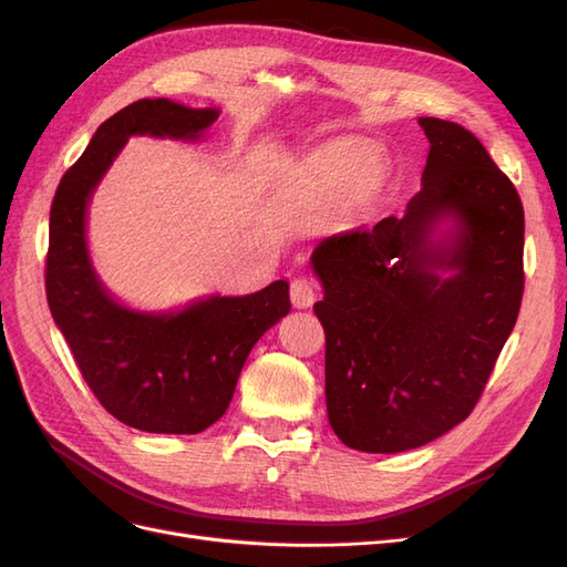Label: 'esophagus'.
Returning a JSON list of instances; mask_svg holds the SVG:
<instances>
[{
	"mask_svg": "<svg viewBox=\"0 0 567 567\" xmlns=\"http://www.w3.org/2000/svg\"><path fill=\"white\" fill-rule=\"evenodd\" d=\"M317 293H315V284L310 279H293L290 281V302H293L298 310H307L312 307Z\"/></svg>",
	"mask_w": 567,
	"mask_h": 567,
	"instance_id": "1",
	"label": "esophagus"
}]
</instances>
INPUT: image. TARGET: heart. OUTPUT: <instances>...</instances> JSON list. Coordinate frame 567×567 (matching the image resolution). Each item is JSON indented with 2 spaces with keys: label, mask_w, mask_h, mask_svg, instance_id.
Wrapping results in <instances>:
<instances>
[{
  "label": "heart",
  "mask_w": 567,
  "mask_h": 567,
  "mask_svg": "<svg viewBox=\"0 0 567 567\" xmlns=\"http://www.w3.org/2000/svg\"><path fill=\"white\" fill-rule=\"evenodd\" d=\"M364 158V148L359 144H331L321 148L310 158L305 167V175L310 182L319 186H340L352 178V198L359 205L371 203L381 194L385 173L379 163H364L359 171L355 169Z\"/></svg>",
  "instance_id": "heart-1"
}]
</instances>
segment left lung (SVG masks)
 <instances>
[{
    "instance_id": "obj_1",
    "label": "left lung",
    "mask_w": 567,
    "mask_h": 567,
    "mask_svg": "<svg viewBox=\"0 0 567 567\" xmlns=\"http://www.w3.org/2000/svg\"><path fill=\"white\" fill-rule=\"evenodd\" d=\"M431 151L404 217L323 238L312 267L326 333V409L359 452L416 450L468 419L516 326L525 215L475 134L421 117ZM442 218L455 229L430 236ZM454 268L442 280L436 269Z\"/></svg>"
}]
</instances>
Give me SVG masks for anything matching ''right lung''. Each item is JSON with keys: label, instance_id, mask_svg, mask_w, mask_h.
<instances>
[{"label": "right lung", "instance_id": "obj_1", "mask_svg": "<svg viewBox=\"0 0 567 567\" xmlns=\"http://www.w3.org/2000/svg\"><path fill=\"white\" fill-rule=\"evenodd\" d=\"M219 111L142 99L99 125L65 169L49 213L47 302L75 364L111 416L146 433L194 435L225 414L257 340L288 315V284L241 298L213 296L182 312L146 315L115 302L90 262V196L132 134L194 142Z\"/></svg>", "mask_w": 567, "mask_h": 567}]
</instances>
